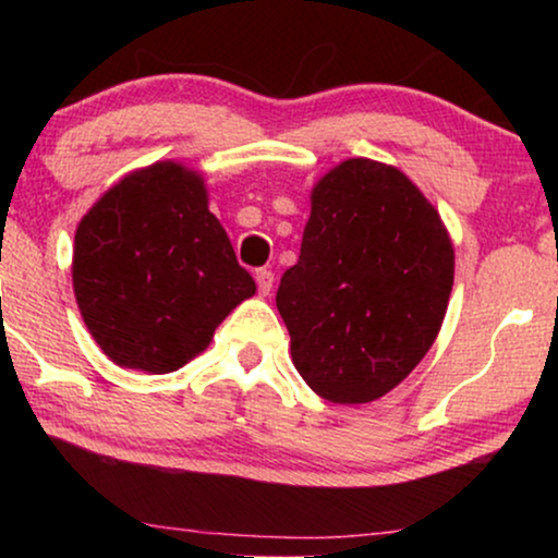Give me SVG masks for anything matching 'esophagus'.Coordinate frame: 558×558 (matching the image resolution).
<instances>
[{
    "mask_svg": "<svg viewBox=\"0 0 558 558\" xmlns=\"http://www.w3.org/2000/svg\"><path fill=\"white\" fill-rule=\"evenodd\" d=\"M256 287H258V294L269 296L271 287H274V274L266 271V269H258L256 271Z\"/></svg>",
    "mask_w": 558,
    "mask_h": 558,
    "instance_id": "esophagus-1",
    "label": "esophagus"
}]
</instances>
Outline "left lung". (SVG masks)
<instances>
[{
    "mask_svg": "<svg viewBox=\"0 0 558 558\" xmlns=\"http://www.w3.org/2000/svg\"><path fill=\"white\" fill-rule=\"evenodd\" d=\"M310 205L300 262L277 292L292 363L325 401H376L437 340L454 284L452 239L399 167L368 157L325 172Z\"/></svg>",
    "mask_w": 558,
    "mask_h": 558,
    "instance_id": "8db88e82",
    "label": "left lung"
}]
</instances>
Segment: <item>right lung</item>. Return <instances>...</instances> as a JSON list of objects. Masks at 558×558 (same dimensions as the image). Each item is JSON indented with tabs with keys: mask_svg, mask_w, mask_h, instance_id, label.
<instances>
[{
	"mask_svg": "<svg viewBox=\"0 0 558 558\" xmlns=\"http://www.w3.org/2000/svg\"><path fill=\"white\" fill-rule=\"evenodd\" d=\"M73 292L104 355L119 368L172 373L256 294L205 178L159 159L106 190L75 228Z\"/></svg>",
	"mask_w": 558,
	"mask_h": 558,
	"instance_id": "add662e5",
	"label": "right lung"
}]
</instances>
